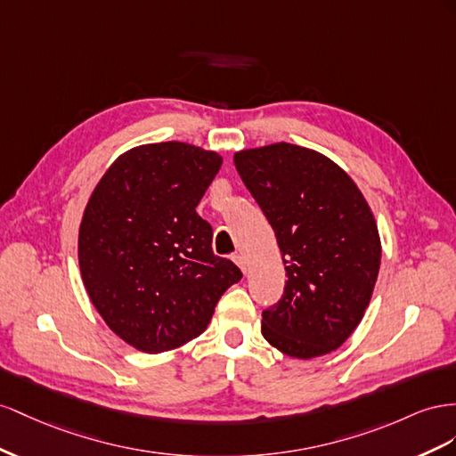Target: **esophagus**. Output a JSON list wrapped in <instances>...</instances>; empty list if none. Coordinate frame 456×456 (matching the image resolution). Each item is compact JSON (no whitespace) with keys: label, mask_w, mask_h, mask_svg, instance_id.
Returning <instances> with one entry per match:
<instances>
[{"label":"esophagus","mask_w":456,"mask_h":456,"mask_svg":"<svg viewBox=\"0 0 456 456\" xmlns=\"http://www.w3.org/2000/svg\"><path fill=\"white\" fill-rule=\"evenodd\" d=\"M232 262H235L242 271H246V259H244V256L235 254V256H232Z\"/></svg>","instance_id":"esophagus-1"}]
</instances>
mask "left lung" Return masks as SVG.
<instances>
[{
  "label": "left lung",
  "instance_id": "1",
  "mask_svg": "<svg viewBox=\"0 0 456 456\" xmlns=\"http://www.w3.org/2000/svg\"><path fill=\"white\" fill-rule=\"evenodd\" d=\"M235 166L275 231L289 277L264 309V338L296 359L330 354L365 315L380 269L365 197L327 156L290 142L240 151Z\"/></svg>",
  "mask_w": 456,
  "mask_h": 456
}]
</instances>
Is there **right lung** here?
<instances>
[{"label": "right lung", "mask_w": 456, "mask_h": 456, "mask_svg": "<svg viewBox=\"0 0 456 456\" xmlns=\"http://www.w3.org/2000/svg\"><path fill=\"white\" fill-rule=\"evenodd\" d=\"M212 151L167 141L124 152L86 206L77 259L109 329L145 354L200 336L216 304L242 279L212 252L197 206L221 167Z\"/></svg>", "instance_id": "obj_1"}]
</instances>
